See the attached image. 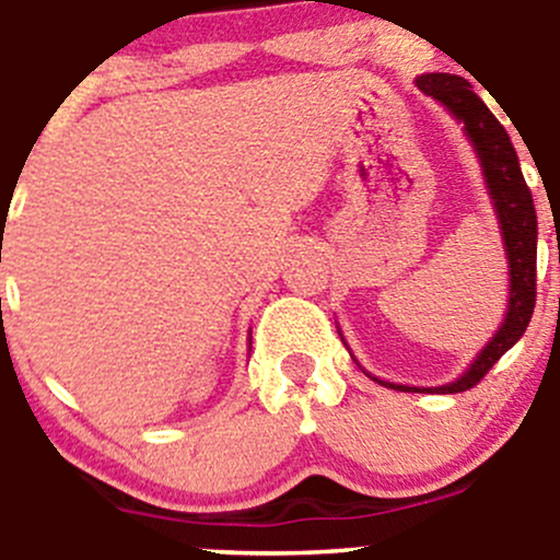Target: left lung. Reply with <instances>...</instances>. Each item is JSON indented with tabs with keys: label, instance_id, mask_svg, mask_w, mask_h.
I'll list each match as a JSON object with an SVG mask.
<instances>
[{
	"label": "left lung",
	"instance_id": "obj_1",
	"mask_svg": "<svg viewBox=\"0 0 560 560\" xmlns=\"http://www.w3.org/2000/svg\"><path fill=\"white\" fill-rule=\"evenodd\" d=\"M417 86L428 94V97L439 100L455 113L466 124V132L471 143L477 145V154L482 160L485 178H488V189L495 200V211H499L501 230H504L506 259H510V312H506L504 325L493 336V341L482 349L466 376L444 387H404L389 385V382L376 380L380 385L393 389H415V393H463L471 389L477 382L485 380L490 369L501 360L506 349L515 347L521 336L528 327L530 314H534L536 303V211L534 197H530L528 184H525L521 162H517L515 145H512L510 135L501 127L499 118L488 110V105L471 92V83L460 75H450V72H431V75L417 78Z\"/></svg>",
	"mask_w": 560,
	"mask_h": 560
}]
</instances>
